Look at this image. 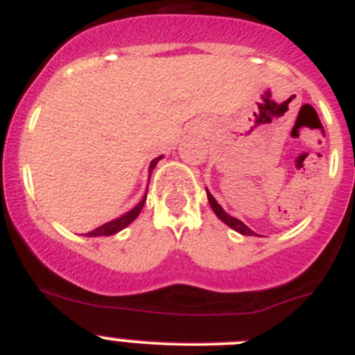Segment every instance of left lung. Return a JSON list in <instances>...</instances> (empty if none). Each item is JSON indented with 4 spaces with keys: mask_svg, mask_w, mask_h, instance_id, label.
Listing matches in <instances>:
<instances>
[{
    "mask_svg": "<svg viewBox=\"0 0 355 355\" xmlns=\"http://www.w3.org/2000/svg\"><path fill=\"white\" fill-rule=\"evenodd\" d=\"M206 193H208L209 206H211V209H213V211H215V215L218 216V218H220V220L224 222V224H227L229 227L234 229V231H238V233H240V234H245V236H256V233H254L252 229L247 227V225L243 224V222L238 220V218H234V216L227 215V213L224 211V208H222V206L218 205V202H216L215 197H213L211 193L208 192V188H206Z\"/></svg>",
    "mask_w": 355,
    "mask_h": 355,
    "instance_id": "8db88e82",
    "label": "left lung"
}]
</instances>
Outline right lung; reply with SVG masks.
<instances>
[{
  "mask_svg": "<svg viewBox=\"0 0 355 355\" xmlns=\"http://www.w3.org/2000/svg\"><path fill=\"white\" fill-rule=\"evenodd\" d=\"M159 159H162V156H158V158H155V159H153V162H150L149 175H150V171H153V168L156 167V163H158ZM146 199H147V192H146V196L142 197V200H140L139 205L135 206L133 209H130V211L124 213V215L119 216V218H115V220L106 222V224L99 225V227H96V229H94V231L87 233V234H85V236H110V234H115V233H119V231H122V229L128 227V225H130L131 222H133L135 218H137V216L140 215V211H142L144 202H146Z\"/></svg>",
  "mask_w": 355,
  "mask_h": 355,
  "instance_id": "right-lung-1",
  "label": "right lung"
}]
</instances>
